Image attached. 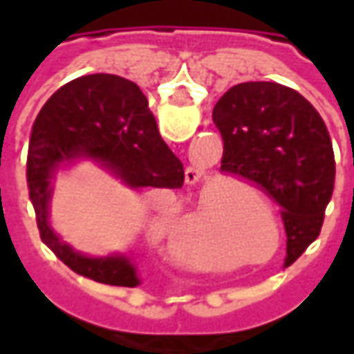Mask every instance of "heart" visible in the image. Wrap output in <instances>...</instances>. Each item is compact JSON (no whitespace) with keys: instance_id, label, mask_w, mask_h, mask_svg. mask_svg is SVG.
<instances>
[{"instance_id":"1","label":"heart","mask_w":354,"mask_h":354,"mask_svg":"<svg viewBox=\"0 0 354 354\" xmlns=\"http://www.w3.org/2000/svg\"><path fill=\"white\" fill-rule=\"evenodd\" d=\"M169 225L170 222L167 218H159V220H157V233H159V235H165V233L169 231Z\"/></svg>"}]
</instances>
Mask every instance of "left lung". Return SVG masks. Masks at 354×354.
Masks as SVG:
<instances>
[{
    "instance_id": "8db88e82",
    "label": "left lung",
    "mask_w": 354,
    "mask_h": 354,
    "mask_svg": "<svg viewBox=\"0 0 354 354\" xmlns=\"http://www.w3.org/2000/svg\"><path fill=\"white\" fill-rule=\"evenodd\" d=\"M223 138L222 172L260 187L281 207L290 266L319 237L332 199L335 159L319 111L269 81L231 87L212 111Z\"/></svg>"
}]
</instances>
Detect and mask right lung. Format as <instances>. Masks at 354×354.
I'll list each match as a JSON object with an SVG mask.
<instances>
[{"mask_svg": "<svg viewBox=\"0 0 354 354\" xmlns=\"http://www.w3.org/2000/svg\"><path fill=\"white\" fill-rule=\"evenodd\" d=\"M93 159L129 187L184 185V165L159 134L147 98L132 81L93 73L66 83L35 117L28 147V189L39 235L77 274L111 286H138L136 267L123 254L91 258L60 241L49 223L53 178L62 162Z\"/></svg>", "mask_w": 354, "mask_h": 354, "instance_id": "1", "label": "right lung"}]
</instances>
